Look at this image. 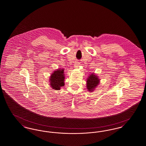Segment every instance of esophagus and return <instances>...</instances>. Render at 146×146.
I'll return each instance as SVG.
<instances>
[{
	"mask_svg": "<svg viewBox=\"0 0 146 146\" xmlns=\"http://www.w3.org/2000/svg\"><path fill=\"white\" fill-rule=\"evenodd\" d=\"M79 64H80L79 62H76L75 63L74 65H75V66H76V67H78V66H79Z\"/></svg>",
	"mask_w": 146,
	"mask_h": 146,
	"instance_id": "34e87169",
	"label": "esophagus"
}]
</instances>
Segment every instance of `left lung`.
Here are the masks:
<instances>
[{
  "label": "left lung",
  "mask_w": 146,
  "mask_h": 146,
  "mask_svg": "<svg viewBox=\"0 0 146 146\" xmlns=\"http://www.w3.org/2000/svg\"><path fill=\"white\" fill-rule=\"evenodd\" d=\"M99 80L98 77L94 74L88 76L87 80V88L90 91H93L95 88L98 85Z\"/></svg>",
  "instance_id": "1"
}]
</instances>
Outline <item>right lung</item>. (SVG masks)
<instances>
[{
	"mask_svg": "<svg viewBox=\"0 0 146 146\" xmlns=\"http://www.w3.org/2000/svg\"><path fill=\"white\" fill-rule=\"evenodd\" d=\"M64 70H58L55 71L51 75L50 78V85L54 90H60V88L64 86Z\"/></svg>",
	"mask_w": 146,
	"mask_h": 146,
	"instance_id": "add662e5",
	"label": "right lung"
}]
</instances>
